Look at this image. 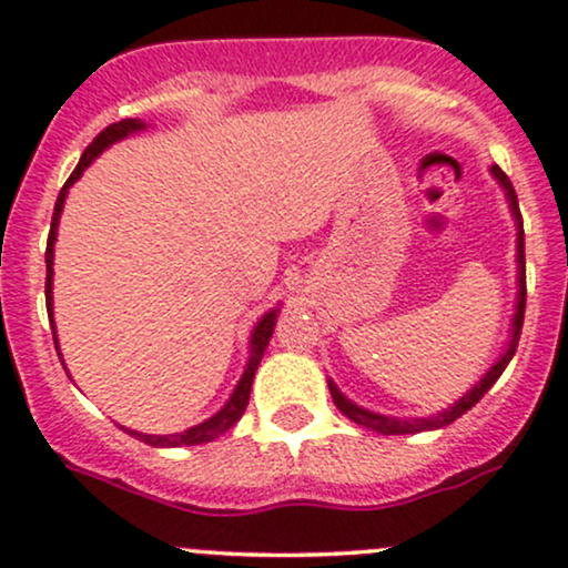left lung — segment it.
Masks as SVG:
<instances>
[{"label": "left lung", "instance_id": "8db88e82", "mask_svg": "<svg viewBox=\"0 0 568 568\" xmlns=\"http://www.w3.org/2000/svg\"><path fill=\"white\" fill-rule=\"evenodd\" d=\"M490 173H493V179L498 181V186L506 192V203H509L511 219H515V227H517V306H515V316H511L509 344L504 346L501 357L490 365V371H487V374L481 376V379L474 384V387L468 389L460 400H455V404L444 408V412L430 414V417H387V414H376V412H371V408L357 406L355 400L346 398V395L338 389V384H335L333 379H327V387H331V395H333V404L338 406V412L344 414V417H349L352 423L363 425V428H368V430L382 433V436H404V433L444 428V425L455 423L457 417H463L468 408L477 406L481 395H485L487 389L498 382V376L504 374V368L509 365V359L515 357L517 341H520V331H523V316H526V235H523V216H520V205H517L515 186H511V181L506 179V173L498 168V164H493Z\"/></svg>", "mask_w": 568, "mask_h": 568}]
</instances>
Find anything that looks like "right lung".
<instances>
[{
  "instance_id": "add662e5",
  "label": "right lung",
  "mask_w": 568,
  "mask_h": 568,
  "mask_svg": "<svg viewBox=\"0 0 568 568\" xmlns=\"http://www.w3.org/2000/svg\"><path fill=\"white\" fill-rule=\"evenodd\" d=\"M145 130V121L140 119H124L119 121V124H111L105 126V130L100 132L94 140L89 143V149L83 151L81 162H78V168L72 170V175L67 179V184L62 186V192H59L57 197V205H53V219H51V233H48V248H45V267H48V278H45V303H48V320H51V327L57 331V325H53V243H57V230H59V216H62V209H64V200H67V192H70V186L75 184L78 179L83 175V170L89 168L91 162L97 160V156L102 154V151L108 149V145L119 143V140L135 135V132ZM278 306H273L267 314L260 316V322L254 325L252 331V338H248V359H246V368H243V376L237 379L233 395L227 398V404L219 408L213 417L205 419V423L200 425H192V428L181 430V433H170V436H151V433H140V430H126L130 436H135L138 442H145L151 444V447H194V444H209L213 442L216 436H222L224 430H230L237 419L243 417V412H246L248 406V393H252V382H254V371H257L262 355H265L267 349V341H271L273 335V327H276V320H278ZM53 341H57V335H53ZM57 352H59V341H57ZM59 357H62V352H59ZM64 365V359H62Z\"/></svg>"
}]
</instances>
